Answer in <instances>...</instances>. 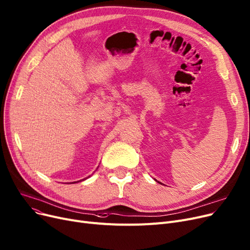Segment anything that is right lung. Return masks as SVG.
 <instances>
[{"label": "right lung", "mask_w": 250, "mask_h": 250, "mask_svg": "<svg viewBox=\"0 0 250 250\" xmlns=\"http://www.w3.org/2000/svg\"><path fill=\"white\" fill-rule=\"evenodd\" d=\"M83 180H84V179H83ZM80 181H81V180H80ZM77 182H79V181H77ZM72 183H76V182H72Z\"/></svg>", "instance_id": "right-lung-1"}]
</instances>
